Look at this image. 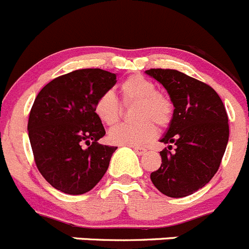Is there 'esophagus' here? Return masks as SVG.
Listing matches in <instances>:
<instances>
[{
    "mask_svg": "<svg viewBox=\"0 0 249 249\" xmlns=\"http://www.w3.org/2000/svg\"><path fill=\"white\" fill-rule=\"evenodd\" d=\"M134 150H135V152L138 153L139 156H142V155H145V153L147 152V150L143 147H134Z\"/></svg>",
    "mask_w": 249,
    "mask_h": 249,
    "instance_id": "1",
    "label": "esophagus"
}]
</instances>
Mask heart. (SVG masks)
<instances>
[{
    "instance_id": "heart-1",
    "label": "heart",
    "mask_w": 249,
    "mask_h": 249,
    "mask_svg": "<svg viewBox=\"0 0 249 249\" xmlns=\"http://www.w3.org/2000/svg\"><path fill=\"white\" fill-rule=\"evenodd\" d=\"M125 103H136L135 123H123L109 131V140L115 145L140 146L150 142L160 129H167L174 117V104L156 85L142 75H132L120 85ZM94 113L103 124H117L122 117V104L110 90L103 92L94 102Z\"/></svg>"
}]
</instances>
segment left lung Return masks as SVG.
Here are the masks:
<instances>
[{"label": "left lung", "instance_id": "left-lung-1", "mask_svg": "<svg viewBox=\"0 0 249 249\" xmlns=\"http://www.w3.org/2000/svg\"><path fill=\"white\" fill-rule=\"evenodd\" d=\"M174 104V117L162 142V164L151 173L153 185L171 198H183L208 184L229 142V117L213 87L177 70L150 69Z\"/></svg>", "mask_w": 249, "mask_h": 249}]
</instances>
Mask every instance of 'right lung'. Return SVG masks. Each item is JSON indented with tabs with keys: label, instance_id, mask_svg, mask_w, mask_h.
Segmentation results:
<instances>
[{
	"label": "right lung",
	"instance_id": "right-lung-1",
	"mask_svg": "<svg viewBox=\"0 0 249 249\" xmlns=\"http://www.w3.org/2000/svg\"><path fill=\"white\" fill-rule=\"evenodd\" d=\"M115 83V73L82 69L54 78L38 93L28 135L36 168L55 189L85 194L108 169L117 147L98 143L106 130L93 107Z\"/></svg>",
	"mask_w": 249,
	"mask_h": 249
}]
</instances>
